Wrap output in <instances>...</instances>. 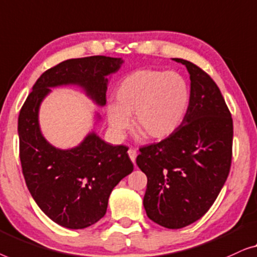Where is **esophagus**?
Returning <instances> with one entry per match:
<instances>
[{"label": "esophagus", "instance_id": "34e87169", "mask_svg": "<svg viewBox=\"0 0 257 257\" xmlns=\"http://www.w3.org/2000/svg\"><path fill=\"white\" fill-rule=\"evenodd\" d=\"M128 155H129L130 160H132L133 163H135L136 156H137V151H136L135 149H129V150H128Z\"/></svg>", "mask_w": 257, "mask_h": 257}]
</instances>
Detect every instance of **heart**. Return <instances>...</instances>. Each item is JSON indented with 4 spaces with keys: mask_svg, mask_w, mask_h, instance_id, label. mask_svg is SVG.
<instances>
[{
    "mask_svg": "<svg viewBox=\"0 0 257 257\" xmlns=\"http://www.w3.org/2000/svg\"><path fill=\"white\" fill-rule=\"evenodd\" d=\"M116 103L106 108L107 121L115 136L123 137L135 125L148 139L162 141L182 125L190 103V91L183 77L175 72L136 71L117 88Z\"/></svg>",
    "mask_w": 257,
    "mask_h": 257,
    "instance_id": "b5f03b06",
    "label": "heart"
}]
</instances>
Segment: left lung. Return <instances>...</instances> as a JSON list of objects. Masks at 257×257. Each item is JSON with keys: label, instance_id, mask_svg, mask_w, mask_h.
Masks as SVG:
<instances>
[{"label": "left lung", "instance_id": "left-lung-1", "mask_svg": "<svg viewBox=\"0 0 257 257\" xmlns=\"http://www.w3.org/2000/svg\"><path fill=\"white\" fill-rule=\"evenodd\" d=\"M190 73V103L182 125L158 143L140 148L147 175V215L170 229L199 220L219 196L232 163L233 120L214 80L191 61L173 58Z\"/></svg>", "mask_w": 257, "mask_h": 257}]
</instances>
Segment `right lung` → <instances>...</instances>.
<instances>
[{"label":"right lung","mask_w":257,"mask_h":257,"mask_svg":"<svg viewBox=\"0 0 257 257\" xmlns=\"http://www.w3.org/2000/svg\"><path fill=\"white\" fill-rule=\"evenodd\" d=\"M121 58L92 56L68 59L45 71L32 87L19 116L22 171L39 208L70 229L92 226L106 214L111 191L133 172L125 146H111L95 133L78 147L61 150L42 135L38 111L51 87L78 85L99 106L106 104L108 75Z\"/></svg>","instance_id":"1"}]
</instances>
